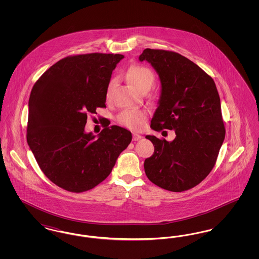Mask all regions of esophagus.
Returning a JSON list of instances; mask_svg holds the SVG:
<instances>
[{"instance_id":"34e87169","label":"esophagus","mask_w":259,"mask_h":259,"mask_svg":"<svg viewBox=\"0 0 259 259\" xmlns=\"http://www.w3.org/2000/svg\"><path fill=\"white\" fill-rule=\"evenodd\" d=\"M143 137L140 135V134H137V133H133V141H139L141 140Z\"/></svg>"}]
</instances>
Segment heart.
Returning a JSON list of instances; mask_svg holds the SVG:
<instances>
[{
	"instance_id": "1",
	"label": "heart",
	"mask_w": 259,
	"mask_h": 259,
	"mask_svg": "<svg viewBox=\"0 0 259 259\" xmlns=\"http://www.w3.org/2000/svg\"><path fill=\"white\" fill-rule=\"evenodd\" d=\"M127 76L131 80V82L141 91L148 88L149 89L153 85L154 79H155L153 72L148 67L142 66V65H135L130 67L127 71ZM113 83H114L113 79L109 83L108 94H107L108 97L110 95ZM147 117H148V112L144 110L126 109L118 113L116 119L118 123L123 125L125 127L137 130L143 127Z\"/></svg>"
}]
</instances>
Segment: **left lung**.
Segmentation results:
<instances>
[{
  "instance_id": "obj_1",
  "label": "left lung",
  "mask_w": 259,
  "mask_h": 259,
  "mask_svg": "<svg viewBox=\"0 0 259 259\" xmlns=\"http://www.w3.org/2000/svg\"><path fill=\"white\" fill-rule=\"evenodd\" d=\"M139 60L148 61L160 78V98L150 127L176 133L172 142L146 136L154 152L145 160V172L161 188L188 190L209 175L224 141L215 83L195 63L177 52L147 49Z\"/></svg>"
}]
</instances>
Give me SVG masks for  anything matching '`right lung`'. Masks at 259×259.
<instances>
[{"instance_id": "add662e5", "label": "right lung", "mask_w": 259, "mask_h": 259, "mask_svg": "<svg viewBox=\"0 0 259 259\" xmlns=\"http://www.w3.org/2000/svg\"><path fill=\"white\" fill-rule=\"evenodd\" d=\"M121 54L68 56L52 65L29 98L27 143L40 170L65 190L83 192L102 183L132 141L127 129L109 124L85 133L87 114L106 107L108 87Z\"/></svg>"}]
</instances>
